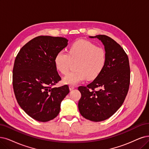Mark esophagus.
Here are the masks:
<instances>
[{
	"mask_svg": "<svg viewBox=\"0 0 149 149\" xmlns=\"http://www.w3.org/2000/svg\"><path fill=\"white\" fill-rule=\"evenodd\" d=\"M74 88H75V86H72V85H70V86H69V90H70V91L74 90Z\"/></svg>",
	"mask_w": 149,
	"mask_h": 149,
	"instance_id": "esophagus-1",
	"label": "esophagus"
}]
</instances>
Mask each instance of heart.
Returning <instances> with one entry per match:
<instances>
[{"label":"heart","mask_w":149,"mask_h":149,"mask_svg":"<svg viewBox=\"0 0 149 149\" xmlns=\"http://www.w3.org/2000/svg\"><path fill=\"white\" fill-rule=\"evenodd\" d=\"M75 71L65 76L64 84L75 85L87 78L93 79L100 75L105 67L106 53L101 47L89 41L79 40L70 46L68 53L61 50L54 58V64L61 73L65 75L69 72L72 61H77Z\"/></svg>","instance_id":"heart-1"}]
</instances>
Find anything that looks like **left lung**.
Segmentation results:
<instances>
[{
  "mask_svg": "<svg viewBox=\"0 0 149 149\" xmlns=\"http://www.w3.org/2000/svg\"><path fill=\"white\" fill-rule=\"evenodd\" d=\"M89 37L102 43L106 63L91 83L78 88L81 93L78 107L86 119L101 122L118 111L127 95L130 81L129 59L122 47L112 38L105 35Z\"/></svg>",
  "mask_w": 149,
  "mask_h": 149,
  "instance_id": "8db88e82",
  "label": "left lung"
}]
</instances>
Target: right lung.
Returning a JSON list of instances; mask_svg holds the SVG:
<instances>
[{
	"label": "right lung",
	"instance_id": "add662e5",
	"mask_svg": "<svg viewBox=\"0 0 149 149\" xmlns=\"http://www.w3.org/2000/svg\"><path fill=\"white\" fill-rule=\"evenodd\" d=\"M64 37L38 36L21 48L13 69V86L21 108L34 120L46 122L57 117L69 86L52 87L61 80L54 58L68 45Z\"/></svg>",
	"mask_w": 149,
	"mask_h": 149
}]
</instances>
